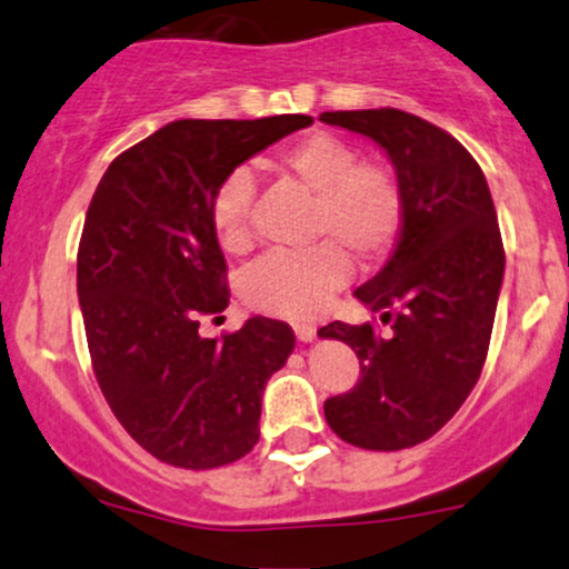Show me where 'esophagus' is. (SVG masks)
<instances>
[{
    "mask_svg": "<svg viewBox=\"0 0 569 569\" xmlns=\"http://www.w3.org/2000/svg\"><path fill=\"white\" fill-rule=\"evenodd\" d=\"M292 330H296V338L300 340V343H311L313 338H317V327L313 325H292Z\"/></svg>",
    "mask_w": 569,
    "mask_h": 569,
    "instance_id": "1",
    "label": "esophagus"
}]
</instances>
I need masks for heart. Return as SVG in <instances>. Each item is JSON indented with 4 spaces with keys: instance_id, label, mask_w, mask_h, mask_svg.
<instances>
[{
    "instance_id": "b5f03b06",
    "label": "heart",
    "mask_w": 569,
    "mask_h": 569,
    "mask_svg": "<svg viewBox=\"0 0 569 569\" xmlns=\"http://www.w3.org/2000/svg\"><path fill=\"white\" fill-rule=\"evenodd\" d=\"M271 167L313 193L309 250L269 252L242 277V298L252 309L287 319H309L325 309L351 273L349 249L359 260L389 256L405 226V191L397 172L378 159H362L351 140L311 132L273 153ZM256 180L233 170L218 183L210 223L229 256L252 247Z\"/></svg>"
}]
</instances>
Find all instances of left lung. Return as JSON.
<instances>
[{"instance_id":"8db88e82","label":"left lung","mask_w":569,"mask_h":569,"mask_svg":"<svg viewBox=\"0 0 569 569\" xmlns=\"http://www.w3.org/2000/svg\"><path fill=\"white\" fill-rule=\"evenodd\" d=\"M319 119L376 140L405 191L391 258L353 290L391 325L389 336L370 322L319 330L349 343L362 367L351 391L327 399L325 418L353 447L405 450L442 429L482 376L506 266L496 204L477 159L416 113L362 109Z\"/></svg>"}]
</instances>
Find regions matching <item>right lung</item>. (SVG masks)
I'll return each mask as SVG.
<instances>
[{"label":"right lung","instance_id":"right-lung-1","mask_svg":"<svg viewBox=\"0 0 569 569\" xmlns=\"http://www.w3.org/2000/svg\"><path fill=\"white\" fill-rule=\"evenodd\" d=\"M311 122L178 119L119 153L87 207L77 292L92 372L124 431L176 469L244 458L266 380L296 349L279 319L252 317L220 338L199 336V322L231 296L210 223L218 183Z\"/></svg>","mask_w":569,"mask_h":569}]
</instances>
